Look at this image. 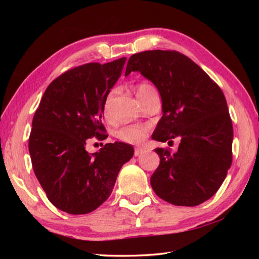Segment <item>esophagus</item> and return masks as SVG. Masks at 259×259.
Wrapping results in <instances>:
<instances>
[{
	"label": "esophagus",
	"mask_w": 259,
	"mask_h": 259,
	"mask_svg": "<svg viewBox=\"0 0 259 259\" xmlns=\"http://www.w3.org/2000/svg\"><path fill=\"white\" fill-rule=\"evenodd\" d=\"M144 152V150L143 148H139V147H136L135 148V152H134V154H135V156H138V155H140L142 154V153Z\"/></svg>",
	"instance_id": "34e87169"
}]
</instances>
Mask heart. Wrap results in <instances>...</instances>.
<instances>
[{
  "label": "heart",
  "instance_id": "obj_1",
  "mask_svg": "<svg viewBox=\"0 0 259 259\" xmlns=\"http://www.w3.org/2000/svg\"><path fill=\"white\" fill-rule=\"evenodd\" d=\"M153 88L151 84H147V83H142L137 87L136 89V94H137V97L140 95L147 93V91L153 90ZM114 96V91H111L108 93L106 97L104 99L103 103V112L104 115L108 117L109 116V107H111V102L113 99ZM147 134V126L145 125H123L121 126L120 129H117L115 131V136L120 140L128 144H139L142 143L144 138L146 137Z\"/></svg>",
  "mask_w": 259,
  "mask_h": 259
}]
</instances>
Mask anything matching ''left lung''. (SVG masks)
<instances>
[{"label": "left lung", "instance_id": "1", "mask_svg": "<svg viewBox=\"0 0 259 259\" xmlns=\"http://www.w3.org/2000/svg\"><path fill=\"white\" fill-rule=\"evenodd\" d=\"M140 72L161 95L162 115L152 135L157 142L181 139L176 153L156 148L160 164L151 177L155 194L175 205L209 200L232 164L233 125L225 96L199 65L174 50L133 55L125 75Z\"/></svg>", "mask_w": 259, "mask_h": 259}]
</instances>
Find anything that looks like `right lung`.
Here are the masks:
<instances>
[{"label": "right lung", "instance_id": "obj_1", "mask_svg": "<svg viewBox=\"0 0 259 259\" xmlns=\"http://www.w3.org/2000/svg\"><path fill=\"white\" fill-rule=\"evenodd\" d=\"M126 58L68 69L47 88L34 114L28 150L37 181L56 208L89 213L106 201L120 169L134 155L125 143L85 151L88 138H107L103 103Z\"/></svg>", "mask_w": 259, "mask_h": 259}]
</instances>
